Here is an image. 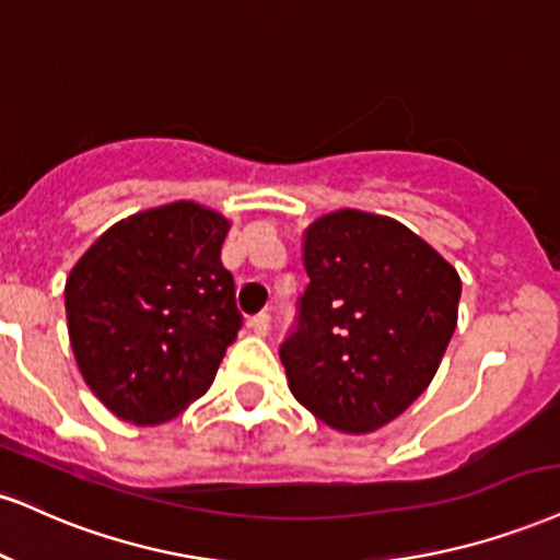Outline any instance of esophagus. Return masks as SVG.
Here are the masks:
<instances>
[{
  "label": "esophagus",
  "mask_w": 560,
  "mask_h": 560,
  "mask_svg": "<svg viewBox=\"0 0 560 560\" xmlns=\"http://www.w3.org/2000/svg\"><path fill=\"white\" fill-rule=\"evenodd\" d=\"M247 326H250V331H253L255 336H266L268 328H271V315H268V313L253 315V318L247 320Z\"/></svg>",
  "instance_id": "34e87169"
}]
</instances>
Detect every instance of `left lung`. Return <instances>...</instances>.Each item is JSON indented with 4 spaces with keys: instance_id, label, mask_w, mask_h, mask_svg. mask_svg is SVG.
<instances>
[{
    "instance_id": "obj_1",
    "label": "left lung",
    "mask_w": 560,
    "mask_h": 560,
    "mask_svg": "<svg viewBox=\"0 0 560 560\" xmlns=\"http://www.w3.org/2000/svg\"><path fill=\"white\" fill-rule=\"evenodd\" d=\"M310 284L279 354L302 407L341 433L388 425L433 381L462 279L388 215L336 211L305 232Z\"/></svg>"
}]
</instances>
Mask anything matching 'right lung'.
Masks as SVG:
<instances>
[{"instance_id":"1","label":"right lung","mask_w":560,"mask_h":560,"mask_svg":"<svg viewBox=\"0 0 560 560\" xmlns=\"http://www.w3.org/2000/svg\"><path fill=\"white\" fill-rule=\"evenodd\" d=\"M226 232L221 213L177 200L117 221L67 276L80 375L119 420L166 422L211 388L242 326Z\"/></svg>"}]
</instances>
